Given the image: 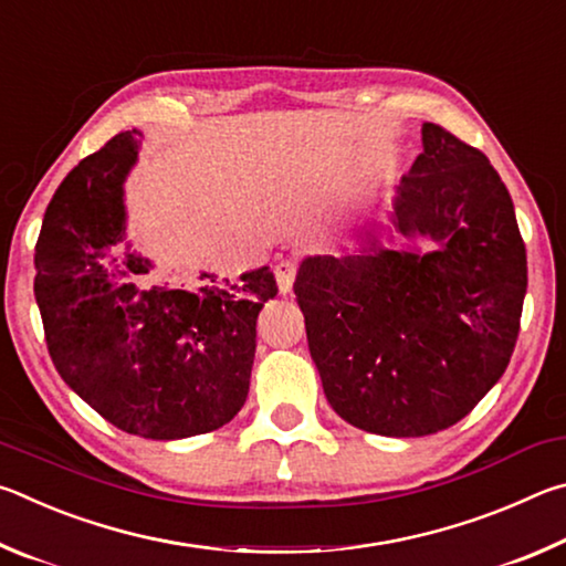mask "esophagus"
Wrapping results in <instances>:
<instances>
[{
  "instance_id": "obj_1",
  "label": "esophagus",
  "mask_w": 566,
  "mask_h": 566,
  "mask_svg": "<svg viewBox=\"0 0 566 566\" xmlns=\"http://www.w3.org/2000/svg\"><path fill=\"white\" fill-rule=\"evenodd\" d=\"M274 274H276V284H280V292L282 294L292 292V284H294V276H296V264L292 260H284V262L276 264Z\"/></svg>"
}]
</instances>
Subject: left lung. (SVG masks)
<instances>
[{
  "instance_id": "left-lung-1",
  "label": "left lung",
  "mask_w": 566,
  "mask_h": 566,
  "mask_svg": "<svg viewBox=\"0 0 566 566\" xmlns=\"http://www.w3.org/2000/svg\"><path fill=\"white\" fill-rule=\"evenodd\" d=\"M401 177L391 227L439 242L310 256L294 294L324 395L349 424L427 437L457 424L504 375L520 337L526 249L504 181L439 124Z\"/></svg>"
}]
</instances>
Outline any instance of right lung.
<instances>
[{
  "instance_id": "add662e5",
  "label": "right lung",
  "mask_w": 566,
  "mask_h": 566,
  "mask_svg": "<svg viewBox=\"0 0 566 566\" xmlns=\"http://www.w3.org/2000/svg\"><path fill=\"white\" fill-rule=\"evenodd\" d=\"M137 129L119 132L56 187L34 252V296L56 371L127 434L185 439L242 409L270 266L237 282L167 286L124 242V177Z\"/></svg>"
}]
</instances>
